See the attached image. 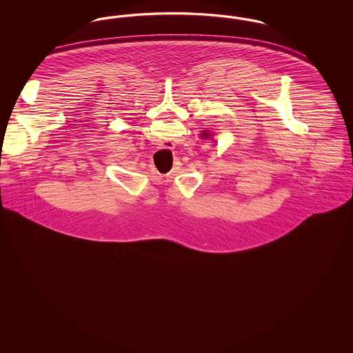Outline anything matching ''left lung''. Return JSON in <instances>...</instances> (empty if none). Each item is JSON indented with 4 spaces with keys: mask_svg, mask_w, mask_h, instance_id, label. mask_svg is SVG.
<instances>
[{
    "mask_svg": "<svg viewBox=\"0 0 353 353\" xmlns=\"http://www.w3.org/2000/svg\"><path fill=\"white\" fill-rule=\"evenodd\" d=\"M202 137H209V134H208V132H203Z\"/></svg>",
    "mask_w": 353,
    "mask_h": 353,
    "instance_id": "obj_1",
    "label": "left lung"
}]
</instances>
